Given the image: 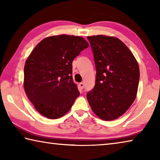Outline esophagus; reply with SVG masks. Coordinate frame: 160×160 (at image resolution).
I'll return each instance as SVG.
<instances>
[{
  "label": "esophagus",
  "instance_id": "obj_1",
  "mask_svg": "<svg viewBox=\"0 0 160 160\" xmlns=\"http://www.w3.org/2000/svg\"><path fill=\"white\" fill-rule=\"evenodd\" d=\"M79 86L81 89H83L84 87H85V84H84V82H80L79 84Z\"/></svg>",
  "mask_w": 160,
  "mask_h": 160
}]
</instances>
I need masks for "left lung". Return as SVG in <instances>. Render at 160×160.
Wrapping results in <instances>:
<instances>
[{
    "mask_svg": "<svg viewBox=\"0 0 160 160\" xmlns=\"http://www.w3.org/2000/svg\"><path fill=\"white\" fill-rule=\"evenodd\" d=\"M96 67L95 85L87 94L92 110L102 120L122 116L135 99L140 70L133 54L118 38L88 37Z\"/></svg>",
    "mask_w": 160,
    "mask_h": 160,
    "instance_id": "8db88e82",
    "label": "left lung"
}]
</instances>
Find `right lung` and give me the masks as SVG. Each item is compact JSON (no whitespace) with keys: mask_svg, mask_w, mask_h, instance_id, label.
Instances as JSON below:
<instances>
[{"mask_svg":"<svg viewBox=\"0 0 160 160\" xmlns=\"http://www.w3.org/2000/svg\"><path fill=\"white\" fill-rule=\"evenodd\" d=\"M88 47L82 37L61 34L45 38L32 51L24 68V88L42 116L56 119L72 107L80 95L72 63Z\"/></svg>","mask_w":160,"mask_h":160,"instance_id":"right-lung-1","label":"right lung"}]
</instances>
